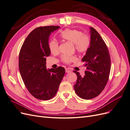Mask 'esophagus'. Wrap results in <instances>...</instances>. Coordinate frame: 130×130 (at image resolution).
Wrapping results in <instances>:
<instances>
[{
    "label": "esophagus",
    "mask_w": 130,
    "mask_h": 130,
    "mask_svg": "<svg viewBox=\"0 0 130 130\" xmlns=\"http://www.w3.org/2000/svg\"><path fill=\"white\" fill-rule=\"evenodd\" d=\"M66 73H70V72H71V70H70L69 69H68V68H66Z\"/></svg>",
    "instance_id": "esophagus-1"
}]
</instances>
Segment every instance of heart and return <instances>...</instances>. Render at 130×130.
I'll return each instance as SVG.
<instances>
[{
	"label": "heart",
	"mask_w": 130,
	"mask_h": 130,
	"mask_svg": "<svg viewBox=\"0 0 130 130\" xmlns=\"http://www.w3.org/2000/svg\"><path fill=\"white\" fill-rule=\"evenodd\" d=\"M61 37L66 41L74 44L75 49L78 53H85L88 50L90 45V38L87 35L83 34L82 31L76 29H67L62 31ZM49 49L53 54H56L59 52V45L57 41L52 40L49 42ZM74 56H64L62 60L66 63H70L75 60Z\"/></svg>",
	"instance_id": "b5f03b06"
}]
</instances>
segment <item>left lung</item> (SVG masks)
Instances as JSON below:
<instances>
[{
    "mask_svg": "<svg viewBox=\"0 0 130 130\" xmlns=\"http://www.w3.org/2000/svg\"><path fill=\"white\" fill-rule=\"evenodd\" d=\"M90 45L82 61L86 67L85 75L73 71L77 75L75 92L82 99L88 100L98 96L107 84L111 70V58L107 45L99 34L90 27Z\"/></svg>",
    "mask_w": 130,
    "mask_h": 130,
    "instance_id": "left-lung-1",
    "label": "left lung"
}]
</instances>
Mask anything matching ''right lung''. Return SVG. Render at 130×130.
Wrapping results in <instances>:
<instances>
[{
  "instance_id": "right-lung-1",
  "label": "right lung",
  "mask_w": 130,
  "mask_h": 130,
  "mask_svg": "<svg viewBox=\"0 0 130 130\" xmlns=\"http://www.w3.org/2000/svg\"><path fill=\"white\" fill-rule=\"evenodd\" d=\"M58 26L39 27L31 31L23 43L19 55V69L30 93L36 99L47 100L56 93L65 74V69L46 68V57L50 55V35Z\"/></svg>"
}]
</instances>
